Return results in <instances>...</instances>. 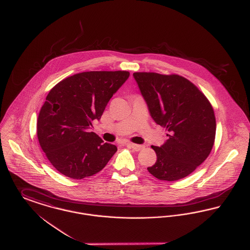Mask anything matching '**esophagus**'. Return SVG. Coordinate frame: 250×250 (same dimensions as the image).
Returning <instances> with one entry per match:
<instances>
[{
  "instance_id": "1",
  "label": "esophagus",
  "mask_w": 250,
  "mask_h": 250,
  "mask_svg": "<svg viewBox=\"0 0 250 250\" xmlns=\"http://www.w3.org/2000/svg\"><path fill=\"white\" fill-rule=\"evenodd\" d=\"M127 145H128V146H130L131 148H132L133 150H135V151H137V152H139V151L143 150V148H144V146H143V145L135 144V143H127Z\"/></svg>"
}]
</instances>
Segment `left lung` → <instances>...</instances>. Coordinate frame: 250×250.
Listing matches in <instances>:
<instances>
[{"instance_id":"8db88e82","label":"left lung","mask_w":250,"mask_h":250,"mask_svg":"<svg viewBox=\"0 0 250 250\" xmlns=\"http://www.w3.org/2000/svg\"><path fill=\"white\" fill-rule=\"evenodd\" d=\"M155 123L168 132L147 167L155 178L177 181L193 172L210 155L215 137L214 109L206 96L178 75L133 74Z\"/></svg>"}]
</instances>
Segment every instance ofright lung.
<instances>
[{
	"label": "right lung",
	"instance_id": "obj_1",
	"mask_svg": "<svg viewBox=\"0 0 250 250\" xmlns=\"http://www.w3.org/2000/svg\"><path fill=\"white\" fill-rule=\"evenodd\" d=\"M129 77L127 71L83 72L56 84L37 119V138L62 174L83 179L99 172L117 151L91 132L109 99Z\"/></svg>",
	"mask_w": 250,
	"mask_h": 250
}]
</instances>
